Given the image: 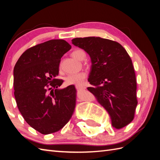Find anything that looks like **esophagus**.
I'll return each instance as SVG.
<instances>
[{
    "instance_id": "esophagus-1",
    "label": "esophagus",
    "mask_w": 160,
    "mask_h": 160,
    "mask_svg": "<svg viewBox=\"0 0 160 160\" xmlns=\"http://www.w3.org/2000/svg\"><path fill=\"white\" fill-rule=\"evenodd\" d=\"M76 89H78V90H82V89H85V87H84L82 85H76Z\"/></svg>"
}]
</instances>
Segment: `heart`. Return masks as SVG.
Masks as SVG:
<instances>
[{
  "mask_svg": "<svg viewBox=\"0 0 160 160\" xmlns=\"http://www.w3.org/2000/svg\"><path fill=\"white\" fill-rule=\"evenodd\" d=\"M73 58L78 60H82L86 56V54L82 50L74 51L71 53ZM87 78V73L84 71H80V72L69 74L64 78L65 83L67 85H81Z\"/></svg>",
  "mask_w": 160,
  "mask_h": 160,
  "instance_id": "heart-1",
  "label": "heart"
}]
</instances>
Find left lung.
I'll use <instances>...</instances> for the list:
<instances>
[{
  "mask_svg": "<svg viewBox=\"0 0 160 160\" xmlns=\"http://www.w3.org/2000/svg\"><path fill=\"white\" fill-rule=\"evenodd\" d=\"M72 44L84 49L91 60L88 87L120 129L133 120L138 104L137 82L132 60L120 43L100 37L76 38Z\"/></svg>",
  "mask_w": 160,
  "mask_h": 160,
  "instance_id": "left-lung-1",
  "label": "left lung"
}]
</instances>
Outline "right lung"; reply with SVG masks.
<instances>
[{
  "instance_id": "right-lung-1",
  "label": "right lung",
  "mask_w": 160,
  "mask_h": 160,
  "mask_svg": "<svg viewBox=\"0 0 160 160\" xmlns=\"http://www.w3.org/2000/svg\"><path fill=\"white\" fill-rule=\"evenodd\" d=\"M71 48L65 40H50L24 52L13 69L17 106L29 126L44 135L60 131L69 121L76 107L73 85L58 89L61 58Z\"/></svg>"
}]
</instances>
